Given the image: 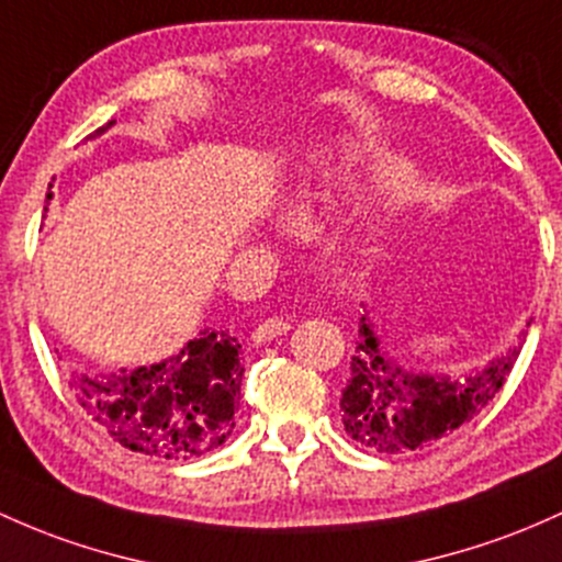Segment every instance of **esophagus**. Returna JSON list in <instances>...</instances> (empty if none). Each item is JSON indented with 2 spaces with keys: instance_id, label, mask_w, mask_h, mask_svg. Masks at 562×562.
<instances>
[{
  "instance_id": "esophagus-1",
  "label": "esophagus",
  "mask_w": 562,
  "mask_h": 562,
  "mask_svg": "<svg viewBox=\"0 0 562 562\" xmlns=\"http://www.w3.org/2000/svg\"><path fill=\"white\" fill-rule=\"evenodd\" d=\"M291 330V319L288 317H267L263 319L261 325H258L256 330H252V341L256 344H267V341H271V338H277V336H285V333Z\"/></svg>"
}]
</instances>
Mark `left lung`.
Here are the masks:
<instances>
[{"instance_id":"left-lung-1","label":"left lung","mask_w":562,"mask_h":562,"mask_svg":"<svg viewBox=\"0 0 562 562\" xmlns=\"http://www.w3.org/2000/svg\"><path fill=\"white\" fill-rule=\"evenodd\" d=\"M520 349L522 338L517 347L493 357L488 366L464 379L413 373L379 341L366 312L341 392L344 429L351 440L375 453L422 451L472 422L496 397Z\"/></svg>"}]
</instances>
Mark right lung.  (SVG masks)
Returning a JSON list of instances; mask_svg holds the SVG:
<instances>
[{"label": "right lung", "instance_id": "right-lung-1", "mask_svg": "<svg viewBox=\"0 0 562 562\" xmlns=\"http://www.w3.org/2000/svg\"><path fill=\"white\" fill-rule=\"evenodd\" d=\"M239 347L229 330L205 328L170 360L106 375L82 373L71 386L85 413L127 451L196 459L224 446L234 431L245 373Z\"/></svg>", "mask_w": 562, "mask_h": 562}]
</instances>
